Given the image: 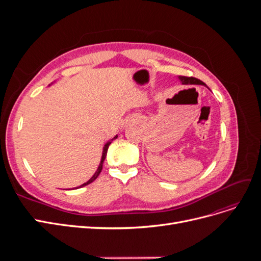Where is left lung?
I'll return each instance as SVG.
<instances>
[{"label": "left lung", "mask_w": 261, "mask_h": 261, "mask_svg": "<svg viewBox=\"0 0 261 261\" xmlns=\"http://www.w3.org/2000/svg\"><path fill=\"white\" fill-rule=\"evenodd\" d=\"M178 80L181 82V84L187 85V84H197V85H203V83L197 78L194 77H186V76H178Z\"/></svg>", "instance_id": "8db88e82"}]
</instances>
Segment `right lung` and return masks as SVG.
I'll list each match as a JSON object with an SVG mask.
<instances>
[{
    "mask_svg": "<svg viewBox=\"0 0 261 261\" xmlns=\"http://www.w3.org/2000/svg\"><path fill=\"white\" fill-rule=\"evenodd\" d=\"M115 138H117V136H115L114 138H112L111 140L110 141H108V143L105 145V147H103V151H102V156H101V161H100V164H99V167H98V169H97V171H96V173H94V174L92 175V177L88 180V181H86V183H84L83 185H81V186H78V187H76V188H81V187H84V186H86V185H88V184H90V183H92V181L96 179L98 176H99V174H100V172H101V170H102V165H103V162H105V159H106V156H107V152H108V148H109V146H110V144L112 143V141L115 139Z\"/></svg>",
    "mask_w": 261,
    "mask_h": 261,
    "instance_id": "1",
    "label": "right lung"
}]
</instances>
